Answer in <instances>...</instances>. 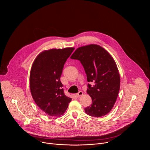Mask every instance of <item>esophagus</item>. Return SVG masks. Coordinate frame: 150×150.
I'll list each match as a JSON object with an SVG mask.
<instances>
[{
    "label": "esophagus",
    "instance_id": "34e87169",
    "mask_svg": "<svg viewBox=\"0 0 150 150\" xmlns=\"http://www.w3.org/2000/svg\"><path fill=\"white\" fill-rule=\"evenodd\" d=\"M83 95V92L82 91H79V92L76 94V95H77V97H80V96H82Z\"/></svg>",
    "mask_w": 150,
    "mask_h": 150
}]
</instances>
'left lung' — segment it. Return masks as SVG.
Returning a JSON list of instances; mask_svg holds the SVG:
<instances>
[{"label": "left lung", "instance_id": "1", "mask_svg": "<svg viewBox=\"0 0 150 150\" xmlns=\"http://www.w3.org/2000/svg\"><path fill=\"white\" fill-rule=\"evenodd\" d=\"M83 64L87 77V93L92 98L86 113L100 117L108 114L114 106L120 88V76L116 63L107 51L97 44L78 48L70 57Z\"/></svg>", "mask_w": 150, "mask_h": 150}]
</instances>
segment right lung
I'll list each match as a JSON object with an SVG mask.
<instances>
[{
    "instance_id": "right-lung-1",
    "label": "right lung",
    "mask_w": 150,
    "mask_h": 150,
    "mask_svg": "<svg viewBox=\"0 0 150 150\" xmlns=\"http://www.w3.org/2000/svg\"><path fill=\"white\" fill-rule=\"evenodd\" d=\"M74 48L50 49L40 53L30 73L32 96L39 108L50 116L61 117L71 100L66 96L60 81L64 63Z\"/></svg>"
}]
</instances>
